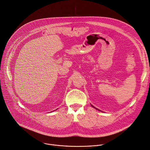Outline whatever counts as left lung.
I'll return each instance as SVG.
<instances>
[{"mask_svg":"<svg viewBox=\"0 0 150 150\" xmlns=\"http://www.w3.org/2000/svg\"><path fill=\"white\" fill-rule=\"evenodd\" d=\"M92 107H93V108H95V109H97V110H99V111H100V110H98V109H97V108H94V106H93V105H92Z\"/></svg>","mask_w":150,"mask_h":150,"instance_id":"left-lung-1","label":"left lung"}]
</instances>
